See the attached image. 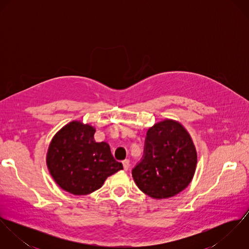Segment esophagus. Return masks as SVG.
Returning a JSON list of instances; mask_svg holds the SVG:
<instances>
[{"mask_svg": "<svg viewBox=\"0 0 249 249\" xmlns=\"http://www.w3.org/2000/svg\"><path fill=\"white\" fill-rule=\"evenodd\" d=\"M123 166H124V171H127V170L129 169V166H130L129 160H128V159L124 160V161H123Z\"/></svg>", "mask_w": 249, "mask_h": 249, "instance_id": "1", "label": "esophagus"}]
</instances>
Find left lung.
I'll use <instances>...</instances> for the list:
<instances>
[{"label":"left lung","instance_id":"1","mask_svg":"<svg viewBox=\"0 0 249 249\" xmlns=\"http://www.w3.org/2000/svg\"><path fill=\"white\" fill-rule=\"evenodd\" d=\"M196 162V150L190 134L178 122L165 120L147 130L143 155L132 170V177L148 196L168 198L190 184Z\"/></svg>","mask_w":249,"mask_h":249}]
</instances>
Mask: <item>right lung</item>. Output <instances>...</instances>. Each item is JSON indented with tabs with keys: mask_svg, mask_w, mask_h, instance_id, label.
<instances>
[{
	"mask_svg": "<svg viewBox=\"0 0 249 249\" xmlns=\"http://www.w3.org/2000/svg\"><path fill=\"white\" fill-rule=\"evenodd\" d=\"M96 129L73 121L53 138L47 153L51 176L64 191L83 196L100 189L108 177L123 170L106 142L94 139Z\"/></svg>",
	"mask_w": 249,
	"mask_h": 249,
	"instance_id": "add662e5",
	"label": "right lung"
}]
</instances>
